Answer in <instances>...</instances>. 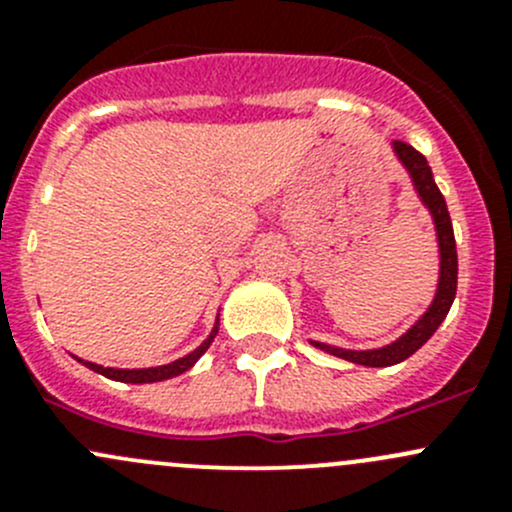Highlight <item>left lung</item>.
<instances>
[{
    "mask_svg": "<svg viewBox=\"0 0 512 512\" xmlns=\"http://www.w3.org/2000/svg\"><path fill=\"white\" fill-rule=\"evenodd\" d=\"M394 153L399 156L401 163H404V168L409 170L418 198H421V203L426 205L428 213H431L433 218V225H436L438 252H441V272H438V289L431 307H428L414 327H411L406 334H401L396 342L386 344V347H379V349H366V352H354V349H339V347H329V344H322V342H312L314 347L322 349V352L339 356V359L354 361V364H361V366H394L399 364V361L409 359V356L418 352V349L433 337V332L441 327L448 309H451L453 299H456L458 255H456V237H453V225H451V215H448V208H446V200H443L441 190H438L436 180H433L431 165H428V160L423 158L414 146H409V143L404 141H394Z\"/></svg>",
    "mask_w": 512,
    "mask_h": 512,
    "instance_id": "8db88e82",
    "label": "left lung"
}]
</instances>
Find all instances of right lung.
<instances>
[{"label": "right lung", "mask_w": 512, "mask_h": 512, "mask_svg": "<svg viewBox=\"0 0 512 512\" xmlns=\"http://www.w3.org/2000/svg\"><path fill=\"white\" fill-rule=\"evenodd\" d=\"M215 334H218V322H215L213 332H210V337L205 339L203 344H200L195 352H190L188 356H183V359H175L170 361V364H163V366H151V369H111V366H98L94 361H84L79 359L81 364L89 366L91 371H96V374L106 376V379H113V381H123V384H153V381H165V379H173V376H180L183 371H188L190 366L195 364V361L200 359L205 352H208V347L213 344Z\"/></svg>", "instance_id": "1"}]
</instances>
